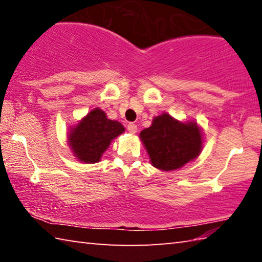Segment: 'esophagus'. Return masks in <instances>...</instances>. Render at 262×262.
Segmentation results:
<instances>
[{"instance_id": "esophagus-1", "label": "esophagus", "mask_w": 262, "mask_h": 262, "mask_svg": "<svg viewBox=\"0 0 262 262\" xmlns=\"http://www.w3.org/2000/svg\"><path fill=\"white\" fill-rule=\"evenodd\" d=\"M127 129L130 133V134H135V133L137 132V126L134 125V123H129V125L127 126Z\"/></svg>"}]
</instances>
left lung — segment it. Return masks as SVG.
<instances>
[{"mask_svg":"<svg viewBox=\"0 0 262 262\" xmlns=\"http://www.w3.org/2000/svg\"><path fill=\"white\" fill-rule=\"evenodd\" d=\"M150 163L158 170L173 171L199 157L203 148V133L195 121H179L168 113L152 119L140 133Z\"/></svg>","mask_w":262,"mask_h":262,"instance_id":"obj_1","label":"left lung"}]
</instances>
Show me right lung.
<instances>
[{
	"label": "right lung",
	"instance_id": "obj_1",
	"mask_svg": "<svg viewBox=\"0 0 262 262\" xmlns=\"http://www.w3.org/2000/svg\"><path fill=\"white\" fill-rule=\"evenodd\" d=\"M123 132L121 122L111 120L103 110L96 107L69 128L68 145L77 161L95 164L100 162L111 142Z\"/></svg>",
	"mask_w": 262,
	"mask_h": 262
}]
</instances>
